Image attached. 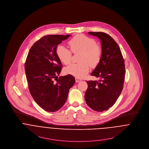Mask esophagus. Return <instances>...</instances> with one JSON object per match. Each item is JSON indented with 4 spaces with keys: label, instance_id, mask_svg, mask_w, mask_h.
<instances>
[{
    "label": "esophagus",
    "instance_id": "obj_1",
    "mask_svg": "<svg viewBox=\"0 0 149 149\" xmlns=\"http://www.w3.org/2000/svg\"><path fill=\"white\" fill-rule=\"evenodd\" d=\"M75 79H76V82H79L81 81V79H79V78H76Z\"/></svg>",
    "mask_w": 149,
    "mask_h": 149
}]
</instances>
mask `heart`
Segmentation results:
<instances>
[{
	"mask_svg": "<svg viewBox=\"0 0 149 149\" xmlns=\"http://www.w3.org/2000/svg\"><path fill=\"white\" fill-rule=\"evenodd\" d=\"M70 51L73 54L80 53V63L72 64L65 69L66 73L77 78H81L89 70L90 65L95 68L99 64L102 56L101 47L95 44L94 39L84 35H77L68 41ZM56 54L61 63L68 65L71 62L72 53L68 48L58 45L56 49Z\"/></svg>",
	"mask_w": 149,
	"mask_h": 149,
	"instance_id": "heart-1",
	"label": "heart"
}]
</instances>
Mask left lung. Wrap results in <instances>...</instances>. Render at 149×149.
<instances>
[{
  "label": "left lung",
  "instance_id": "left-lung-1",
  "mask_svg": "<svg viewBox=\"0 0 149 149\" xmlns=\"http://www.w3.org/2000/svg\"><path fill=\"white\" fill-rule=\"evenodd\" d=\"M98 38L101 44V60L92 76L98 81H86L85 95L86 104L93 110L103 111L111 107L122 92L125 75L124 60L117 42L108 34L102 32H89Z\"/></svg>",
  "mask_w": 149,
  "mask_h": 149
}]
</instances>
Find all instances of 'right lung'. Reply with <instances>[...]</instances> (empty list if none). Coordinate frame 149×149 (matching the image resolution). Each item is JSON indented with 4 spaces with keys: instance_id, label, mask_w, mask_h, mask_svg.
Listing matches in <instances>:
<instances>
[{
    "instance_id": "obj_1",
    "label": "right lung",
    "mask_w": 149,
    "mask_h": 149,
    "mask_svg": "<svg viewBox=\"0 0 149 149\" xmlns=\"http://www.w3.org/2000/svg\"><path fill=\"white\" fill-rule=\"evenodd\" d=\"M70 35H47L31 48L25 63L29 92L38 105L45 111H56L65 103L74 77L68 74L58 78L63 67L56 49Z\"/></svg>"
}]
</instances>
